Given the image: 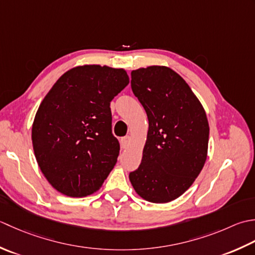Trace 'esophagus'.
<instances>
[{"label": "esophagus", "instance_id": "obj_1", "mask_svg": "<svg viewBox=\"0 0 255 255\" xmlns=\"http://www.w3.org/2000/svg\"><path fill=\"white\" fill-rule=\"evenodd\" d=\"M129 143H131V137H129V136H124V137L121 138V145H122L123 148L128 147Z\"/></svg>", "mask_w": 255, "mask_h": 255}]
</instances>
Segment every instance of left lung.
<instances>
[{"mask_svg":"<svg viewBox=\"0 0 255 255\" xmlns=\"http://www.w3.org/2000/svg\"><path fill=\"white\" fill-rule=\"evenodd\" d=\"M132 91L145 109L148 131L139 167L128 178L144 200L165 204L193 185L204 167L209 123L204 107L177 72L148 66L131 72Z\"/></svg>","mask_w":255,"mask_h":255,"instance_id":"left-lung-1","label":"left lung"}]
</instances>
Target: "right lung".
I'll return each instance as SVG.
<instances>
[{
    "instance_id": "obj_1",
    "label": "right lung",
    "mask_w": 255,
    "mask_h": 255,
    "mask_svg": "<svg viewBox=\"0 0 255 255\" xmlns=\"http://www.w3.org/2000/svg\"><path fill=\"white\" fill-rule=\"evenodd\" d=\"M128 82L123 68L77 66L43 99L32 127L34 154L60 194L96 193L114 167L120 145L112 134L110 102Z\"/></svg>"
}]
</instances>
